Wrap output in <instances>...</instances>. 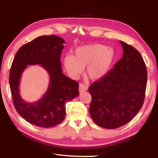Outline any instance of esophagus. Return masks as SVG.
<instances>
[{
	"label": "esophagus",
	"instance_id": "obj_1",
	"mask_svg": "<svg viewBox=\"0 0 158 158\" xmlns=\"http://www.w3.org/2000/svg\"><path fill=\"white\" fill-rule=\"evenodd\" d=\"M88 85H86L84 84H80L79 85V92L80 93H82L85 91H86L88 89Z\"/></svg>",
	"mask_w": 158,
	"mask_h": 158
}]
</instances>
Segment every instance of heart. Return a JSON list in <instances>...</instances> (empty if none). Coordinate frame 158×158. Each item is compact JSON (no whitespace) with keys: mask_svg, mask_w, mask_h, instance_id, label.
<instances>
[{"mask_svg":"<svg viewBox=\"0 0 158 158\" xmlns=\"http://www.w3.org/2000/svg\"><path fill=\"white\" fill-rule=\"evenodd\" d=\"M115 59V51L102 44L81 46L74 51V56H66L63 63L67 73L73 77L78 76L86 67L85 73L92 80H99L106 76Z\"/></svg>","mask_w":158,"mask_h":158,"instance_id":"obj_1","label":"heart"}]
</instances>
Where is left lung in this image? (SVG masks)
I'll return each mask as SVG.
<instances>
[{
	"instance_id": "left-lung-1",
	"label": "left lung",
	"mask_w": 158,
	"mask_h": 158,
	"mask_svg": "<svg viewBox=\"0 0 158 158\" xmlns=\"http://www.w3.org/2000/svg\"><path fill=\"white\" fill-rule=\"evenodd\" d=\"M123 58L103 78L89 85V114L96 125L108 129L130 122L144 103L146 66L135 47L120 41Z\"/></svg>"
}]
</instances>
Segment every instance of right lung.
<instances>
[{
	"mask_svg": "<svg viewBox=\"0 0 158 158\" xmlns=\"http://www.w3.org/2000/svg\"><path fill=\"white\" fill-rule=\"evenodd\" d=\"M64 40L55 35L38 37L22 45L16 52L10 70L12 101L18 114L33 125L50 128L64 118L65 104L79 95V84L63 73L60 55ZM41 64L50 78L48 89L35 103H27L19 94L20 78L28 65Z\"/></svg>",
	"mask_w": 158,
	"mask_h": 158,
	"instance_id": "1",
	"label": "right lung"
}]
</instances>
